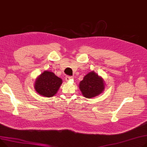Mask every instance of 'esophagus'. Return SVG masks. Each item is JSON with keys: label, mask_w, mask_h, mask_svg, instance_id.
I'll return each mask as SVG.
<instances>
[{"label": "esophagus", "mask_w": 147, "mask_h": 147, "mask_svg": "<svg viewBox=\"0 0 147 147\" xmlns=\"http://www.w3.org/2000/svg\"><path fill=\"white\" fill-rule=\"evenodd\" d=\"M65 79H66V81H69L70 80L73 79V76H66Z\"/></svg>", "instance_id": "esophagus-1"}]
</instances>
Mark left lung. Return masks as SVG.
Returning a JSON list of instances; mask_svg holds the SVG:
<instances>
[{
    "instance_id": "8db88e82",
    "label": "left lung",
    "mask_w": 147,
    "mask_h": 147,
    "mask_svg": "<svg viewBox=\"0 0 147 147\" xmlns=\"http://www.w3.org/2000/svg\"><path fill=\"white\" fill-rule=\"evenodd\" d=\"M79 87L85 97L91 98L102 92L105 88V83L101 77L91 72L84 76Z\"/></svg>"
}]
</instances>
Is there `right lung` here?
<instances>
[{
  "instance_id": "1",
  "label": "right lung",
  "mask_w": 147,
  "mask_h": 147,
  "mask_svg": "<svg viewBox=\"0 0 147 147\" xmlns=\"http://www.w3.org/2000/svg\"><path fill=\"white\" fill-rule=\"evenodd\" d=\"M62 83V79L53 72L45 71L37 78L34 87L41 96L51 97L57 92Z\"/></svg>"
}]
</instances>
